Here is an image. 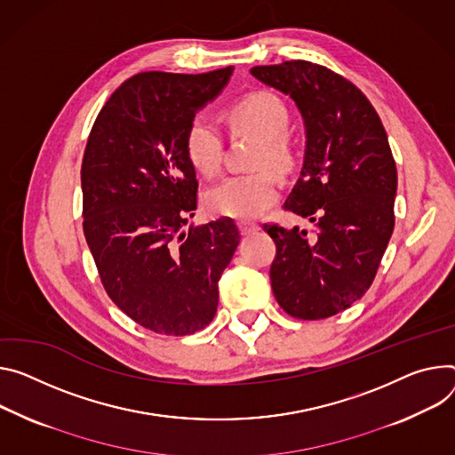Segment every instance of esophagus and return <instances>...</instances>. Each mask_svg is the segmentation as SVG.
I'll use <instances>...</instances> for the list:
<instances>
[{"instance_id": "1", "label": "esophagus", "mask_w": 455, "mask_h": 455, "mask_svg": "<svg viewBox=\"0 0 455 455\" xmlns=\"http://www.w3.org/2000/svg\"><path fill=\"white\" fill-rule=\"evenodd\" d=\"M259 230V225H256V223H246V221H241L239 223V232H241V235H252V234H256Z\"/></svg>"}]
</instances>
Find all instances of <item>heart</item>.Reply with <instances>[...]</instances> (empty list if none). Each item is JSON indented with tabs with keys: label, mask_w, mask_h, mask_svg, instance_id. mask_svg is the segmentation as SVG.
<instances>
[{
	"label": "heart",
	"mask_w": 455,
	"mask_h": 455,
	"mask_svg": "<svg viewBox=\"0 0 455 455\" xmlns=\"http://www.w3.org/2000/svg\"><path fill=\"white\" fill-rule=\"evenodd\" d=\"M228 121L235 132L261 140L252 174H237L211 187L203 196L204 209L214 216L234 220H254L261 216L277 199L275 172L292 167L294 154L286 140L288 110L284 103L270 92H254L239 100L228 110ZM185 150L192 167L203 176H214L223 159V138L216 123L197 116L192 119L185 138Z\"/></svg>",
	"instance_id": "b5f03b06"
}]
</instances>
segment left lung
<instances>
[{"label": "left lung", "mask_w": 455, "mask_h": 455, "mask_svg": "<svg viewBox=\"0 0 455 455\" xmlns=\"http://www.w3.org/2000/svg\"><path fill=\"white\" fill-rule=\"evenodd\" d=\"M267 87L291 98L305 125V157L284 209L310 223L265 225L275 241L270 283L279 307L324 319L361 299L394 232L397 171L383 123L343 76L310 61L252 67Z\"/></svg>", "instance_id": "obj_1"}]
</instances>
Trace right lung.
Wrapping results in <instances>:
<instances>
[{"mask_svg": "<svg viewBox=\"0 0 455 455\" xmlns=\"http://www.w3.org/2000/svg\"><path fill=\"white\" fill-rule=\"evenodd\" d=\"M232 72L136 74L108 98L87 141L89 249L108 298L157 334L188 336L214 319L218 283L239 244L230 218L185 228L197 206L187 131Z\"/></svg>", "mask_w": 455, "mask_h": 455, "instance_id": "obj_1", "label": "right lung"}]
</instances>
